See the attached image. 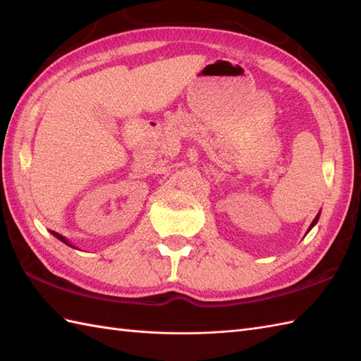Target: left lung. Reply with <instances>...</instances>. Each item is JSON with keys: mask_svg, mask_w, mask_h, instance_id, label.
Listing matches in <instances>:
<instances>
[{"mask_svg": "<svg viewBox=\"0 0 361 361\" xmlns=\"http://www.w3.org/2000/svg\"><path fill=\"white\" fill-rule=\"evenodd\" d=\"M318 219H319V212H318V216H317L315 219H313V221H312V224H310V226H309V231H310V229H312L313 226H315V225L318 224ZM309 231H307V233H309ZM307 233H305V234H307Z\"/></svg>", "mask_w": 361, "mask_h": 361, "instance_id": "8db88e82", "label": "left lung"}]
</instances>
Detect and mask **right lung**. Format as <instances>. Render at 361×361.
Instances as JSON below:
<instances>
[{
	"instance_id": "add662e5",
	"label": "right lung",
	"mask_w": 361,
	"mask_h": 361,
	"mask_svg": "<svg viewBox=\"0 0 361 361\" xmlns=\"http://www.w3.org/2000/svg\"><path fill=\"white\" fill-rule=\"evenodd\" d=\"M51 234H52L54 237H57V239H59V240H62V242H63L65 245H68V247H71V248H74V245H73V243H71L70 240H68V239H66V237H63V235H60L59 233H54V231H51Z\"/></svg>"
}]
</instances>
